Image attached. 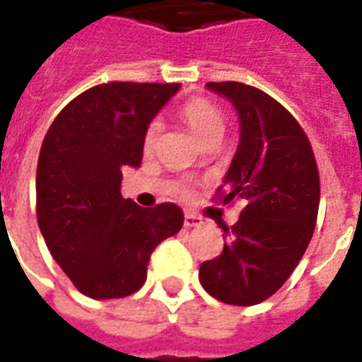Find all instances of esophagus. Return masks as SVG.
<instances>
[{
  "instance_id": "obj_1",
  "label": "esophagus",
  "mask_w": 362,
  "mask_h": 362,
  "mask_svg": "<svg viewBox=\"0 0 362 362\" xmlns=\"http://www.w3.org/2000/svg\"><path fill=\"white\" fill-rule=\"evenodd\" d=\"M202 225V219L194 215V213H186L184 215V227L186 228H194V227H199Z\"/></svg>"
}]
</instances>
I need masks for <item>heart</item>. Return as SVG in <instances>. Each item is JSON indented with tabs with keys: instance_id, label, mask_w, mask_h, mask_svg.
<instances>
[{
	"instance_id": "b5f03b06",
	"label": "heart",
	"mask_w": 362,
	"mask_h": 362,
	"mask_svg": "<svg viewBox=\"0 0 362 362\" xmlns=\"http://www.w3.org/2000/svg\"><path fill=\"white\" fill-rule=\"evenodd\" d=\"M180 116L188 124L189 129L202 141L207 143V145L219 141L223 134H225V127H227V114H225V110L215 103H211V100L204 98V96H194V98H189L188 103L182 104ZM158 134H160V124L158 122H151L147 129H145V134H143V147H145V151L155 149ZM188 192V186H180L178 188V194H182V196H186Z\"/></svg>"
}]
</instances>
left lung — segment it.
I'll return each mask as SVG.
<instances>
[{
  "label": "left lung",
  "instance_id": "left-lung-1",
  "mask_svg": "<svg viewBox=\"0 0 362 362\" xmlns=\"http://www.w3.org/2000/svg\"><path fill=\"white\" fill-rule=\"evenodd\" d=\"M207 87L240 116V143L215 202H244V209L233 227L221 225L227 243L199 266V281L221 303L252 306L279 291L310 244L318 165L303 126L273 96L238 81Z\"/></svg>",
  "mask_w": 362,
  "mask_h": 362
}]
</instances>
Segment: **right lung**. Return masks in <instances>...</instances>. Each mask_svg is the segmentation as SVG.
<instances>
[{
    "mask_svg": "<svg viewBox=\"0 0 362 362\" xmlns=\"http://www.w3.org/2000/svg\"><path fill=\"white\" fill-rule=\"evenodd\" d=\"M178 83L110 81L75 96L52 122L36 168V219L48 250L90 298H124L147 279L153 250L184 225L178 205L122 197L143 134Z\"/></svg>",
    "mask_w": 362,
    "mask_h": 362,
    "instance_id": "1",
    "label": "right lung"
}]
</instances>
